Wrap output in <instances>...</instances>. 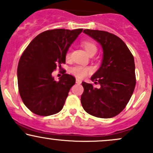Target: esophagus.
I'll use <instances>...</instances> for the list:
<instances>
[{"mask_svg": "<svg viewBox=\"0 0 153 153\" xmlns=\"http://www.w3.org/2000/svg\"><path fill=\"white\" fill-rule=\"evenodd\" d=\"M82 83V80L79 79V78H76V83H78V84H80V83Z\"/></svg>", "mask_w": 153, "mask_h": 153, "instance_id": "obj_1", "label": "esophagus"}]
</instances>
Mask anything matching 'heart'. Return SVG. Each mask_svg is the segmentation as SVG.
Segmentation results:
<instances>
[{
  "mask_svg": "<svg viewBox=\"0 0 153 153\" xmlns=\"http://www.w3.org/2000/svg\"><path fill=\"white\" fill-rule=\"evenodd\" d=\"M81 44L88 54H89L92 51H97V46L93 42L90 41H82ZM69 58H70V53L68 52L66 53V59H68ZM70 73L73 74L76 77H78V78H83V77H85V75H87L91 72V69L83 66H75L73 68H70Z\"/></svg>",
  "mask_w": 153,
  "mask_h": 153,
  "instance_id": "b5f03b06",
  "label": "heart"
}]
</instances>
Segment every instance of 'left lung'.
Returning a JSON list of instances; mask_svg holds the SVG:
<instances>
[{"label":"left lung","mask_w":153,"mask_h":153,"mask_svg":"<svg viewBox=\"0 0 153 153\" xmlns=\"http://www.w3.org/2000/svg\"><path fill=\"white\" fill-rule=\"evenodd\" d=\"M83 33L100 43L103 56L100 68L91 78L94 83L100 84V88L82 82V106L93 116L115 117L126 106L135 88L134 56L126 43L112 33L88 29Z\"/></svg>","instance_id":"1"}]
</instances>
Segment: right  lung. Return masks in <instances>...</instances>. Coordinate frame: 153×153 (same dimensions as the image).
Here are the masks:
<instances>
[{
  "label": "right lung",
  "instance_id": "right-lung-1",
  "mask_svg": "<svg viewBox=\"0 0 153 153\" xmlns=\"http://www.w3.org/2000/svg\"><path fill=\"white\" fill-rule=\"evenodd\" d=\"M82 30L55 29L43 32L23 52L18 64V87L25 106L33 113L48 116L63 108L75 78L65 71L56 81L52 72L65 63L69 48Z\"/></svg>",
  "mask_w": 153,
  "mask_h": 153
}]
</instances>
